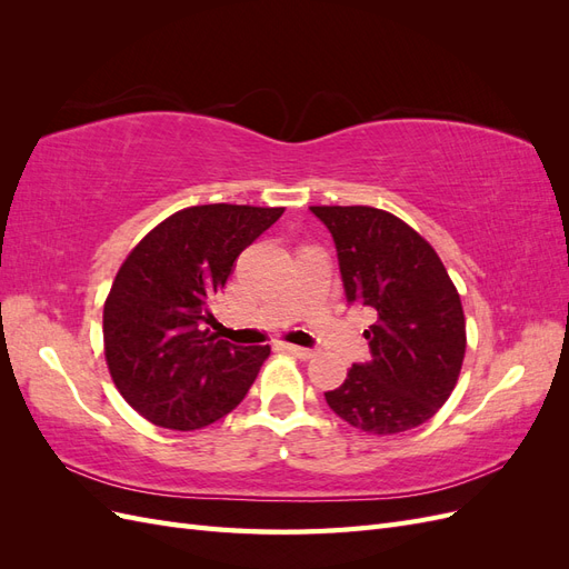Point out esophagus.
I'll return each instance as SVG.
<instances>
[{
	"instance_id": "34e87169",
	"label": "esophagus",
	"mask_w": 569,
	"mask_h": 569,
	"mask_svg": "<svg viewBox=\"0 0 569 569\" xmlns=\"http://www.w3.org/2000/svg\"><path fill=\"white\" fill-rule=\"evenodd\" d=\"M284 351H289V353H295L297 358H303V360H308V358H313V356H316V351H313V349H303V347H295V343H284Z\"/></svg>"
}]
</instances>
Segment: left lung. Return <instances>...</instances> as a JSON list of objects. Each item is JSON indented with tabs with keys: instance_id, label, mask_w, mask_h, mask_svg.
Wrapping results in <instances>:
<instances>
[{
	"instance_id": "obj_1",
	"label": "left lung",
	"mask_w": 569,
	"mask_h": 569,
	"mask_svg": "<svg viewBox=\"0 0 569 569\" xmlns=\"http://www.w3.org/2000/svg\"><path fill=\"white\" fill-rule=\"evenodd\" d=\"M332 232L347 299L366 306L370 363L325 391L341 420L368 435L420 427L449 401L462 368L465 313L439 253L408 222L372 206H311Z\"/></svg>"
}]
</instances>
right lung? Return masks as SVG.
Here are the masks:
<instances>
[{
    "mask_svg": "<svg viewBox=\"0 0 569 569\" xmlns=\"http://www.w3.org/2000/svg\"><path fill=\"white\" fill-rule=\"evenodd\" d=\"M282 213V206H189L147 232L118 268L104 301V356L120 396L151 425L192 432L242 403L270 347H234L206 325L234 258Z\"/></svg>",
    "mask_w": 569,
    "mask_h": 569,
    "instance_id": "1",
    "label": "right lung"
}]
</instances>
